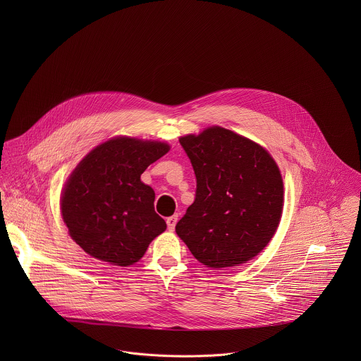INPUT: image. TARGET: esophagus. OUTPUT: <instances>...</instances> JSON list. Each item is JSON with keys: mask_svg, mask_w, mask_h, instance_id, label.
<instances>
[{"mask_svg": "<svg viewBox=\"0 0 361 361\" xmlns=\"http://www.w3.org/2000/svg\"><path fill=\"white\" fill-rule=\"evenodd\" d=\"M178 222V215H172V216H168L166 218V225H168V229L169 231H173L175 229V225Z\"/></svg>", "mask_w": 361, "mask_h": 361, "instance_id": "1", "label": "esophagus"}]
</instances>
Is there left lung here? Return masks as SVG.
Here are the masks:
<instances>
[{
  "instance_id": "left-lung-1",
  "label": "left lung",
  "mask_w": 361,
  "mask_h": 361,
  "mask_svg": "<svg viewBox=\"0 0 361 361\" xmlns=\"http://www.w3.org/2000/svg\"><path fill=\"white\" fill-rule=\"evenodd\" d=\"M195 169L193 204L178 236L209 268L238 267L269 243L283 208L281 171L257 143L221 126L179 139Z\"/></svg>"
}]
</instances>
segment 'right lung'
Returning <instances> with one entry per match:
<instances>
[{
    "instance_id": "1",
    "label": "right lung",
    "mask_w": 361,
    "mask_h": 361,
    "mask_svg": "<svg viewBox=\"0 0 361 361\" xmlns=\"http://www.w3.org/2000/svg\"><path fill=\"white\" fill-rule=\"evenodd\" d=\"M168 152L162 142L121 136L78 164L62 190L61 212L71 238L87 255L128 267L166 229L154 211V190L140 175Z\"/></svg>"
}]
</instances>
